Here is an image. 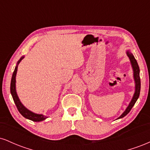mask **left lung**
<instances>
[{
  "mask_svg": "<svg viewBox=\"0 0 150 150\" xmlns=\"http://www.w3.org/2000/svg\"><path fill=\"white\" fill-rule=\"evenodd\" d=\"M127 55H128V58H130V63H131L132 69H133L134 80H135V92L131 101H130V103L128 105V106L127 107L126 109H125L124 112L122 113L121 116L118 117V119L123 118V117L126 116V115L130 112V110L132 109V106L135 105L136 101H137V99H138L139 96H140V92L141 84H140V68H139L138 64H137V61L135 60L134 56L129 51H127Z\"/></svg>",
  "mask_w": 150,
  "mask_h": 150,
  "instance_id": "1",
  "label": "left lung"
}]
</instances>
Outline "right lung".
I'll list each match as a JSON object with an SVG mask.
<instances>
[{
	"mask_svg": "<svg viewBox=\"0 0 150 150\" xmlns=\"http://www.w3.org/2000/svg\"><path fill=\"white\" fill-rule=\"evenodd\" d=\"M24 57H22L19 60L18 62V65H16L15 67L14 72H13V76H12V79H11V83H10V92H11L12 97H13V100H14V102L15 105H16L17 108H18V110L19 111L21 114L25 118H27V119H30L32 121H35V122H39V121H42V120H45L47 117L44 116L42 114H37V113H34L32 111H30V110L27 109V108H25V106L22 105V104L20 102V99L18 97V94H17L16 92V89H15V77H16V73H17V70H18V65L20 62L22 61V58Z\"/></svg>",
	"mask_w": 150,
	"mask_h": 150,
	"instance_id": "1",
	"label": "right lung"
}]
</instances>
